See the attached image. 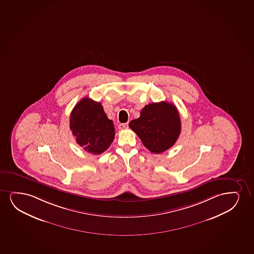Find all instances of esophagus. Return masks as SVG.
<instances>
[{
    "mask_svg": "<svg viewBox=\"0 0 254 254\" xmlns=\"http://www.w3.org/2000/svg\"><path fill=\"white\" fill-rule=\"evenodd\" d=\"M128 127V123H122L119 125V128L120 129H126Z\"/></svg>",
    "mask_w": 254,
    "mask_h": 254,
    "instance_id": "obj_1",
    "label": "esophagus"
}]
</instances>
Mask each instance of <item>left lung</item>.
I'll use <instances>...</instances> for the list:
<instances>
[{"instance_id":"1","label":"left lung","mask_w":254,"mask_h":254,"mask_svg":"<svg viewBox=\"0 0 254 254\" xmlns=\"http://www.w3.org/2000/svg\"><path fill=\"white\" fill-rule=\"evenodd\" d=\"M130 128L152 153H161L174 145L181 132L178 109L172 103L153 102L142 109L140 116L129 123Z\"/></svg>"}]
</instances>
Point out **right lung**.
I'll return each instance as SVG.
<instances>
[{
	"instance_id": "1",
	"label": "right lung",
	"mask_w": 254,
	"mask_h": 254,
	"mask_svg": "<svg viewBox=\"0 0 254 254\" xmlns=\"http://www.w3.org/2000/svg\"><path fill=\"white\" fill-rule=\"evenodd\" d=\"M69 127L76 141L86 152L101 154L109 148L115 138V127L102 104L84 97L74 107Z\"/></svg>"
}]
</instances>
